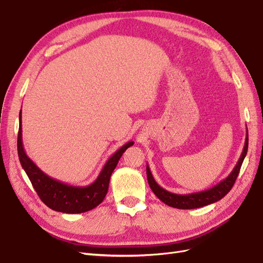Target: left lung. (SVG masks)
Masks as SVG:
<instances>
[{"instance_id": "1", "label": "left lung", "mask_w": 263, "mask_h": 263, "mask_svg": "<svg viewBox=\"0 0 263 263\" xmlns=\"http://www.w3.org/2000/svg\"><path fill=\"white\" fill-rule=\"evenodd\" d=\"M247 151H248V130H247V137H246L242 154L239 158V160H238L237 164L235 165V168L233 169V171L230 172V174L226 179L220 181L218 184L206 191H202V192H196V193L186 194V195L174 194L169 192V191L161 187L155 181L153 174H151V171L149 169V165L147 164V179H148L149 186L151 190H153V192L156 194V196L159 198V200L162 201L164 204L171 206V208L179 209V210H192V209L203 208V206L210 205L221 200V198L224 197L230 190H232L238 174H239L243 159L247 155Z\"/></svg>"}]
</instances>
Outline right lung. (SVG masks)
I'll return each mask as SVG.
<instances>
[{
    "instance_id": "right-lung-1",
    "label": "right lung",
    "mask_w": 263,
    "mask_h": 263,
    "mask_svg": "<svg viewBox=\"0 0 263 263\" xmlns=\"http://www.w3.org/2000/svg\"><path fill=\"white\" fill-rule=\"evenodd\" d=\"M134 145L129 141L119 148L106 161L99 177L92 184L86 186H73L66 184L44 173L30 160L23 147L22 139V110L20 113V128L17 136V153L20 162L25 170L39 198L49 209L68 214H79L91 211L104 200L107 193L110 176L116 168L118 160L127 148Z\"/></svg>"
}]
</instances>
